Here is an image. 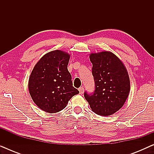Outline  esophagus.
Instances as JSON below:
<instances>
[{
	"instance_id": "obj_1",
	"label": "esophagus",
	"mask_w": 154,
	"mask_h": 154,
	"mask_svg": "<svg viewBox=\"0 0 154 154\" xmlns=\"http://www.w3.org/2000/svg\"><path fill=\"white\" fill-rule=\"evenodd\" d=\"M79 92H80V94H83V92H84V88H83V87H81V88H79Z\"/></svg>"
}]
</instances>
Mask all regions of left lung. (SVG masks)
I'll return each mask as SVG.
<instances>
[{
    "label": "left lung",
    "mask_w": 154,
    "mask_h": 154,
    "mask_svg": "<svg viewBox=\"0 0 154 154\" xmlns=\"http://www.w3.org/2000/svg\"><path fill=\"white\" fill-rule=\"evenodd\" d=\"M94 91L84 92V97L93 112L110 116L119 111L129 94L130 84L123 63L112 52L104 51L90 55Z\"/></svg>",
    "instance_id": "obj_1"
}]
</instances>
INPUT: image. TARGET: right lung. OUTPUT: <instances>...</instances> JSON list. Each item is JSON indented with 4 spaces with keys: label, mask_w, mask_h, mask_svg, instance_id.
I'll list each match as a JSON object with an SVG mask.
<instances>
[{
    "label": "right lung",
    "mask_w": 154,
    "mask_h": 154,
    "mask_svg": "<svg viewBox=\"0 0 154 154\" xmlns=\"http://www.w3.org/2000/svg\"><path fill=\"white\" fill-rule=\"evenodd\" d=\"M70 55L61 50L45 54L35 65L29 80L31 98L40 109L57 113L66 106L69 100L79 93L73 86L67 69Z\"/></svg>",
    "instance_id": "right-lung-1"
}]
</instances>
